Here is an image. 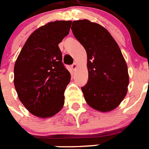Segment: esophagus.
I'll use <instances>...</instances> for the list:
<instances>
[{
    "label": "esophagus",
    "instance_id": "obj_1",
    "mask_svg": "<svg viewBox=\"0 0 149 149\" xmlns=\"http://www.w3.org/2000/svg\"><path fill=\"white\" fill-rule=\"evenodd\" d=\"M77 68V64L76 63H74L72 65V68L73 69L74 71H75L76 70V68Z\"/></svg>",
    "mask_w": 149,
    "mask_h": 149
}]
</instances>
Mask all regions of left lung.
I'll return each instance as SVG.
<instances>
[{
	"label": "left lung",
	"instance_id": "obj_1",
	"mask_svg": "<svg viewBox=\"0 0 149 149\" xmlns=\"http://www.w3.org/2000/svg\"><path fill=\"white\" fill-rule=\"evenodd\" d=\"M72 30L87 54L88 82L81 87L84 98L95 110H114L125 98L129 76L119 45L104 27L89 20L74 21Z\"/></svg>",
	"mask_w": 149,
	"mask_h": 149
}]
</instances>
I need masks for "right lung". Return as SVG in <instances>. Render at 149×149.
<instances>
[{"instance_id":"1","label":"right lung","mask_w":149,"mask_h":149,"mask_svg":"<svg viewBox=\"0 0 149 149\" xmlns=\"http://www.w3.org/2000/svg\"><path fill=\"white\" fill-rule=\"evenodd\" d=\"M72 21L50 22L35 30L23 46L14 66V85L30 113L48 118L64 104L71 74L63 65L59 43L69 33Z\"/></svg>"}]
</instances>
